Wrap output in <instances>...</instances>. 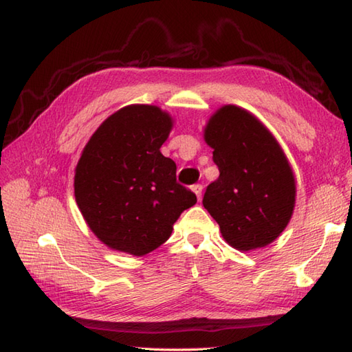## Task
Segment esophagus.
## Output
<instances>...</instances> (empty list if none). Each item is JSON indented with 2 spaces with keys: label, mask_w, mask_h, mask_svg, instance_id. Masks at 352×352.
Listing matches in <instances>:
<instances>
[{
  "label": "esophagus",
  "mask_w": 352,
  "mask_h": 352,
  "mask_svg": "<svg viewBox=\"0 0 352 352\" xmlns=\"http://www.w3.org/2000/svg\"><path fill=\"white\" fill-rule=\"evenodd\" d=\"M192 190L195 192L197 198L201 199V195H203V186H201V184H195V186H193V188H192Z\"/></svg>",
  "instance_id": "1"
}]
</instances>
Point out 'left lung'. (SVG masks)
<instances>
[{
  "instance_id": "obj_1",
  "label": "left lung",
  "mask_w": 352,
  "mask_h": 352,
  "mask_svg": "<svg viewBox=\"0 0 352 352\" xmlns=\"http://www.w3.org/2000/svg\"><path fill=\"white\" fill-rule=\"evenodd\" d=\"M204 140L219 178L208 184L203 204L222 237L245 252L274 242L296 198L294 170L274 134L248 110L228 104L208 119Z\"/></svg>"
}]
</instances>
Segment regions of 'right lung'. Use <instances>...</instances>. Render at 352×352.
Masks as SVG:
<instances>
[{
    "label": "right lung",
    "mask_w": 352,
    "mask_h": 352,
    "mask_svg": "<svg viewBox=\"0 0 352 352\" xmlns=\"http://www.w3.org/2000/svg\"><path fill=\"white\" fill-rule=\"evenodd\" d=\"M174 119L157 106L131 104L104 121L76 168L74 193L100 241L133 256L159 248L175 221L197 203L177 183L175 162L160 153Z\"/></svg>",
    "instance_id": "obj_1"
}]
</instances>
